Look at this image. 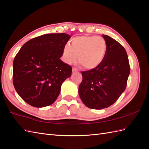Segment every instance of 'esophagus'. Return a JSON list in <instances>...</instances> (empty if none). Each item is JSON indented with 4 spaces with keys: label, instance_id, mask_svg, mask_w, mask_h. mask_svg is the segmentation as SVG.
<instances>
[{
    "label": "esophagus",
    "instance_id": "esophagus-1",
    "mask_svg": "<svg viewBox=\"0 0 149 149\" xmlns=\"http://www.w3.org/2000/svg\"><path fill=\"white\" fill-rule=\"evenodd\" d=\"M78 72V70H77V68H75V67H73L72 68V72Z\"/></svg>",
    "mask_w": 149,
    "mask_h": 149
}]
</instances>
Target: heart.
Masks as SVG:
<instances>
[{"label":"heart","instance_id":"b5f03b06","mask_svg":"<svg viewBox=\"0 0 149 149\" xmlns=\"http://www.w3.org/2000/svg\"><path fill=\"white\" fill-rule=\"evenodd\" d=\"M107 49L104 38L92 36L75 37L71 46L67 44L63 49V60L68 64L77 60L86 69L98 67L104 60Z\"/></svg>","mask_w":149,"mask_h":149}]
</instances>
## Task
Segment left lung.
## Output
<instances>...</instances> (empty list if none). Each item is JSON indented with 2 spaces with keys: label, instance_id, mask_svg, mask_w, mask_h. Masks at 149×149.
Masks as SVG:
<instances>
[{
  "label": "left lung",
  "instance_id": "obj_1",
  "mask_svg": "<svg viewBox=\"0 0 149 149\" xmlns=\"http://www.w3.org/2000/svg\"><path fill=\"white\" fill-rule=\"evenodd\" d=\"M107 49L104 60L98 67L82 71L79 95L84 104L102 109L115 103L125 90L130 73L128 57L124 47L115 39L103 35Z\"/></svg>",
  "mask_w": 149,
  "mask_h": 149
}]
</instances>
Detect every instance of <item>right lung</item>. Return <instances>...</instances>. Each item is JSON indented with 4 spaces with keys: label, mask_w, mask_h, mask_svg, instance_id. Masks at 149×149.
<instances>
[{
    "label": "right lung",
    "mask_w": 149,
    "mask_h": 149,
    "mask_svg": "<svg viewBox=\"0 0 149 149\" xmlns=\"http://www.w3.org/2000/svg\"><path fill=\"white\" fill-rule=\"evenodd\" d=\"M70 38L64 33L44 34L24 44L16 54L13 84L28 104L40 108L57 99L62 83L72 75V67L60 59Z\"/></svg>",
    "instance_id": "add662e5"
}]
</instances>
